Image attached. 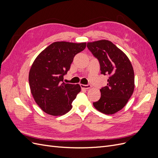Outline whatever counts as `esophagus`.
Segmentation results:
<instances>
[{
	"label": "esophagus",
	"instance_id": "obj_1",
	"mask_svg": "<svg viewBox=\"0 0 158 158\" xmlns=\"http://www.w3.org/2000/svg\"><path fill=\"white\" fill-rule=\"evenodd\" d=\"M80 86H81V88H83V89H89L91 87V85H89V84H88V85H84V84H80Z\"/></svg>",
	"mask_w": 158,
	"mask_h": 158
}]
</instances>
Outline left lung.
Wrapping results in <instances>:
<instances>
[{"label":"left lung","instance_id":"left-lung-1","mask_svg":"<svg viewBox=\"0 0 158 158\" xmlns=\"http://www.w3.org/2000/svg\"><path fill=\"white\" fill-rule=\"evenodd\" d=\"M100 64L101 74L109 75L106 86L100 89L101 98L93 103L102 113L112 114L126 106L135 89V74L128 56L111 41L99 40L87 44Z\"/></svg>","mask_w":158,"mask_h":158}]
</instances>
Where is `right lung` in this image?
Listing matches in <instances>:
<instances>
[{"instance_id":"obj_1","label":"right lung","mask_w":158,"mask_h":158,"mask_svg":"<svg viewBox=\"0 0 158 158\" xmlns=\"http://www.w3.org/2000/svg\"><path fill=\"white\" fill-rule=\"evenodd\" d=\"M85 47L86 43L54 42L33 61L29 73L31 93L46 113L60 116L73 107L72 103L81 87L79 84L64 83L63 76L69 70L74 56Z\"/></svg>"}]
</instances>
